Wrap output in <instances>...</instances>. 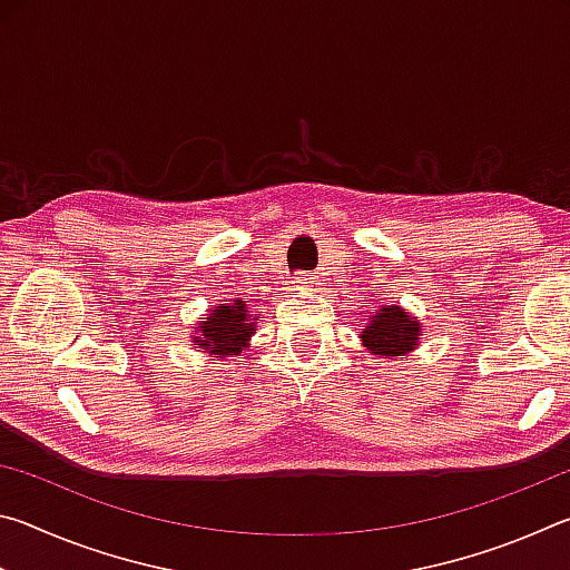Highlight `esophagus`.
<instances>
[{"label": "esophagus", "mask_w": 570, "mask_h": 570, "mask_svg": "<svg viewBox=\"0 0 570 570\" xmlns=\"http://www.w3.org/2000/svg\"><path fill=\"white\" fill-rule=\"evenodd\" d=\"M294 284H296V288H314L316 286V276L314 274H298Z\"/></svg>", "instance_id": "obj_1"}]
</instances>
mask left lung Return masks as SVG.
Masks as SVG:
<instances>
[{
  "label": "left lung",
  "instance_id": "1",
  "mask_svg": "<svg viewBox=\"0 0 570 570\" xmlns=\"http://www.w3.org/2000/svg\"><path fill=\"white\" fill-rule=\"evenodd\" d=\"M372 322L360 334L362 344L384 360H390V356L404 360L420 342V322L402 306H380L377 312L372 308Z\"/></svg>",
  "mask_w": 570,
  "mask_h": 570
}]
</instances>
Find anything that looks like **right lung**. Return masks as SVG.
<instances>
[{
    "mask_svg": "<svg viewBox=\"0 0 570 570\" xmlns=\"http://www.w3.org/2000/svg\"><path fill=\"white\" fill-rule=\"evenodd\" d=\"M256 322L258 316L250 320L246 302L236 298L234 304H220L210 308L206 322H200V326H193L196 330L193 342H196L198 350H206L208 354H238L248 344V336L256 332Z\"/></svg>",
    "mask_w": 570,
    "mask_h": 570,
    "instance_id": "obj_1",
    "label": "right lung"
}]
</instances>
